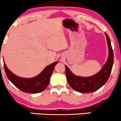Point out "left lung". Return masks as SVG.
Segmentation results:
<instances>
[{
  "instance_id": "obj_1",
  "label": "left lung",
  "mask_w": 121,
  "mask_h": 121,
  "mask_svg": "<svg viewBox=\"0 0 121 121\" xmlns=\"http://www.w3.org/2000/svg\"><path fill=\"white\" fill-rule=\"evenodd\" d=\"M109 48V55L106 63L97 74L90 77H81L74 75L65 66L67 82L70 86L78 92L88 93L97 91L103 86L109 79L113 64V52L108 34L105 33Z\"/></svg>"
}]
</instances>
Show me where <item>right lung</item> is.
Wrapping results in <instances>:
<instances>
[{
  "mask_svg": "<svg viewBox=\"0 0 121 121\" xmlns=\"http://www.w3.org/2000/svg\"><path fill=\"white\" fill-rule=\"evenodd\" d=\"M3 63L6 76L15 86L22 92L38 93L42 92L47 88L54 67L58 62H54L48 65L40 74L32 78H24L17 76L8 69L4 61Z\"/></svg>",
  "mask_w": 121,
  "mask_h": 121,
  "instance_id": "right-lung-1",
  "label": "right lung"
}]
</instances>
